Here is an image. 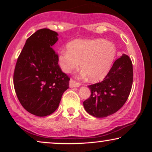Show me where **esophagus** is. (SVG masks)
<instances>
[{
    "label": "esophagus",
    "mask_w": 152,
    "mask_h": 152,
    "mask_svg": "<svg viewBox=\"0 0 152 152\" xmlns=\"http://www.w3.org/2000/svg\"><path fill=\"white\" fill-rule=\"evenodd\" d=\"M69 85L70 87L71 88H73V87H79L80 86V84L77 82H76L75 80H72V79H70V82H69Z\"/></svg>",
    "instance_id": "esophagus-1"
}]
</instances>
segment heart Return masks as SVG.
<instances>
[{
	"label": "heart",
	"mask_w": 152,
	"mask_h": 152,
	"mask_svg": "<svg viewBox=\"0 0 152 152\" xmlns=\"http://www.w3.org/2000/svg\"><path fill=\"white\" fill-rule=\"evenodd\" d=\"M68 50L60 52L58 63L64 72L68 73L80 67L82 74L91 81L101 80L107 75L116 55L115 45L104 39L75 40L67 45Z\"/></svg>",
	"instance_id": "1"
}]
</instances>
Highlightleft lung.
Segmentation results:
<instances>
[{
    "mask_svg": "<svg viewBox=\"0 0 152 152\" xmlns=\"http://www.w3.org/2000/svg\"><path fill=\"white\" fill-rule=\"evenodd\" d=\"M133 77L132 60L123 55L115 60L102 82L88 86L91 96L83 102L87 113L105 118L121 109L130 94Z\"/></svg>",
    "mask_w": 152,
    "mask_h": 152,
    "instance_id": "8db88e82",
    "label": "left lung"
}]
</instances>
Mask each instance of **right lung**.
Returning a JSON list of instances; mask_svg holds the SVG:
<instances>
[{
    "instance_id": "obj_1",
    "label": "right lung",
    "mask_w": 152,
    "mask_h": 152,
    "mask_svg": "<svg viewBox=\"0 0 152 152\" xmlns=\"http://www.w3.org/2000/svg\"><path fill=\"white\" fill-rule=\"evenodd\" d=\"M58 34L40 29L27 39L14 72V86L23 107L33 115L44 117L59 107L62 95L69 88L70 77L58 64L53 45Z\"/></svg>"
}]
</instances>
